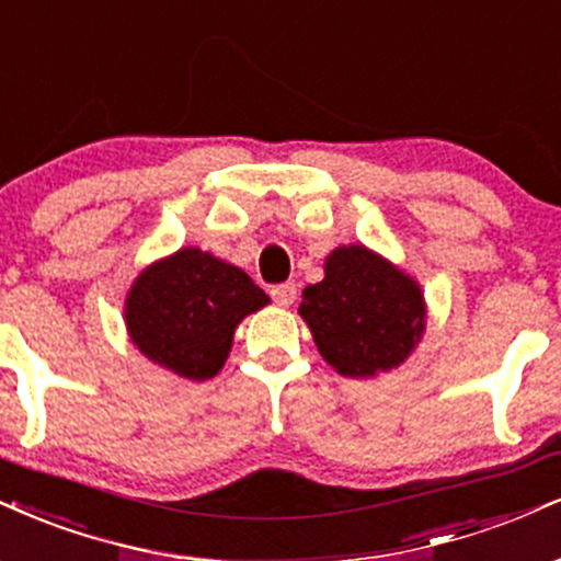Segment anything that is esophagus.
Segmentation results:
<instances>
[{
	"label": "esophagus",
	"instance_id": "esophagus-1",
	"mask_svg": "<svg viewBox=\"0 0 561 561\" xmlns=\"http://www.w3.org/2000/svg\"><path fill=\"white\" fill-rule=\"evenodd\" d=\"M295 298H298V285H295V282H285V285L272 287V300L276 302V306H282V308L293 306Z\"/></svg>",
	"mask_w": 561,
	"mask_h": 561
}]
</instances>
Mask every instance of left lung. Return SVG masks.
<instances>
[{"instance_id":"left-lung-1","label":"left lung","mask_w":561,"mask_h":561,"mask_svg":"<svg viewBox=\"0 0 561 561\" xmlns=\"http://www.w3.org/2000/svg\"><path fill=\"white\" fill-rule=\"evenodd\" d=\"M323 274L302 289L298 310L323 360L350 379L408 360L426 329V300L413 276L366 245L336 248Z\"/></svg>"}]
</instances>
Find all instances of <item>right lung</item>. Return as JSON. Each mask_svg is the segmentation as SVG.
Masks as SVG:
<instances>
[{"label":"right lung","mask_w":561,"mask_h":561,"mask_svg":"<svg viewBox=\"0 0 561 561\" xmlns=\"http://www.w3.org/2000/svg\"><path fill=\"white\" fill-rule=\"evenodd\" d=\"M266 302L268 295L242 268L201 248H180L133 282L125 323L148 360L206 381L225 366L238 323Z\"/></svg>","instance_id":"1"}]
</instances>
